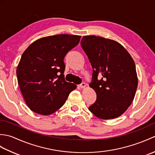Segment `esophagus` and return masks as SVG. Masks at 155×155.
I'll use <instances>...</instances> for the list:
<instances>
[{"mask_svg": "<svg viewBox=\"0 0 155 155\" xmlns=\"http://www.w3.org/2000/svg\"><path fill=\"white\" fill-rule=\"evenodd\" d=\"M85 87H86V84H85L84 83H82L81 84H79V87H81V88H83Z\"/></svg>", "mask_w": 155, "mask_h": 155, "instance_id": "34e87169", "label": "esophagus"}]
</instances>
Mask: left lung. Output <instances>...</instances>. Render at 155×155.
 Returning <instances> with one entry per match:
<instances>
[{"label":"left lung","mask_w":155,"mask_h":155,"mask_svg":"<svg viewBox=\"0 0 155 155\" xmlns=\"http://www.w3.org/2000/svg\"><path fill=\"white\" fill-rule=\"evenodd\" d=\"M81 47L93 69L89 86L97 100L88 108L101 119L123 114L132 103L138 86L133 58L118 42L97 36H84Z\"/></svg>","instance_id":"1"}]
</instances>
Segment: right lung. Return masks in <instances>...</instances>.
<instances>
[{
  "instance_id": "add662e5",
  "label": "right lung",
  "mask_w": 155,
  "mask_h": 155,
  "mask_svg": "<svg viewBox=\"0 0 155 155\" xmlns=\"http://www.w3.org/2000/svg\"><path fill=\"white\" fill-rule=\"evenodd\" d=\"M81 36L57 35L39 38L23 52L16 69L18 86L30 109L51 114L63 105L77 85L64 79V58Z\"/></svg>"
}]
</instances>
